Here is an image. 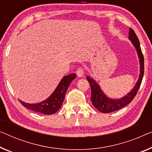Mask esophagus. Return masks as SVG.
<instances>
[{"label": "esophagus", "mask_w": 152, "mask_h": 152, "mask_svg": "<svg viewBox=\"0 0 152 152\" xmlns=\"http://www.w3.org/2000/svg\"><path fill=\"white\" fill-rule=\"evenodd\" d=\"M76 73L77 74V76H78V77H79V78H82V77L84 76V71L82 68H78V69H77Z\"/></svg>", "instance_id": "obj_1"}]
</instances>
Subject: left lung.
I'll list each match as a JSON object with an SVG mask.
<instances>
[{
	"label": "left lung",
	"mask_w": 152,
	"mask_h": 152,
	"mask_svg": "<svg viewBox=\"0 0 152 152\" xmlns=\"http://www.w3.org/2000/svg\"><path fill=\"white\" fill-rule=\"evenodd\" d=\"M128 39L131 41V43L137 51L138 58L139 59L140 73L137 82L136 83L132 89L128 92L125 96L120 98H109L102 89L100 86L96 82L94 78L90 76H87V80L89 81L91 90V100L92 104L96 109L103 113H109L114 112L120 108L124 107L131 102L137 94L140 85H141L142 78L144 75V58L142 55L141 46H140L139 40L138 39L137 35L132 28L129 29Z\"/></svg>",
	"instance_id": "8db88e82"
}]
</instances>
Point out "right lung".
I'll return each mask as SVG.
<instances>
[{
	"instance_id": "obj_1",
	"label": "right lung",
	"mask_w": 152,
	"mask_h": 152,
	"mask_svg": "<svg viewBox=\"0 0 152 152\" xmlns=\"http://www.w3.org/2000/svg\"><path fill=\"white\" fill-rule=\"evenodd\" d=\"M76 77V74L64 76L50 96L45 100L39 103H26L19 99L20 103L28 109L43 115H53L61 107L65 94L70 83Z\"/></svg>"
}]
</instances>
